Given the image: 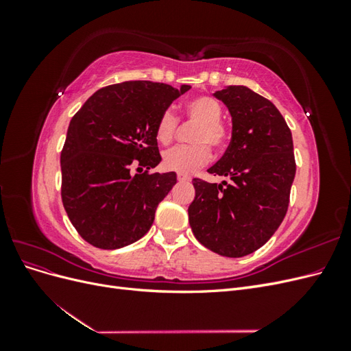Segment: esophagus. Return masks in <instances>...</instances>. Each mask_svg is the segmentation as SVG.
Segmentation results:
<instances>
[{"label": "esophagus", "mask_w": 351, "mask_h": 351, "mask_svg": "<svg viewBox=\"0 0 351 351\" xmlns=\"http://www.w3.org/2000/svg\"><path fill=\"white\" fill-rule=\"evenodd\" d=\"M177 178H178V182H190V177L186 174H178Z\"/></svg>", "instance_id": "1"}]
</instances>
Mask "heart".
<instances>
[{"mask_svg":"<svg viewBox=\"0 0 351 351\" xmlns=\"http://www.w3.org/2000/svg\"><path fill=\"white\" fill-rule=\"evenodd\" d=\"M184 112L190 120L199 123L196 127L193 145H178L164 152L162 165L168 171L178 174H190L199 167L205 165L210 159V149L208 143L221 149L230 139L228 125L221 121L222 105L209 95H202L190 99ZM178 125V119L171 108H167L159 115L155 125V137L159 143L168 145L174 139Z\"/></svg>","mask_w":351,"mask_h":351,"instance_id":"1","label":"heart"}]
</instances>
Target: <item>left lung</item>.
I'll use <instances>...</instances> for the list:
<instances>
[{"label":"left lung","mask_w":351,"mask_h":351,"mask_svg":"<svg viewBox=\"0 0 351 351\" xmlns=\"http://www.w3.org/2000/svg\"><path fill=\"white\" fill-rule=\"evenodd\" d=\"M214 97L231 114V142L208 173L231 183L193 178L189 222L195 237L221 256L241 258L267 243L282 222L295 176L293 137L284 117L246 86H228Z\"/></svg>","instance_id":"obj_1"}]
</instances>
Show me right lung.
Segmentation results:
<instances>
[{
  "label": "right lung",
  "instance_id": "obj_1",
  "mask_svg": "<svg viewBox=\"0 0 351 351\" xmlns=\"http://www.w3.org/2000/svg\"><path fill=\"white\" fill-rule=\"evenodd\" d=\"M190 89L133 80L95 92L73 117L61 152L62 205L80 237L120 249L142 239L176 173H149L161 162L159 115ZM145 173L133 175L132 168Z\"/></svg>",
  "mask_w": 351,
  "mask_h": 351
}]
</instances>
